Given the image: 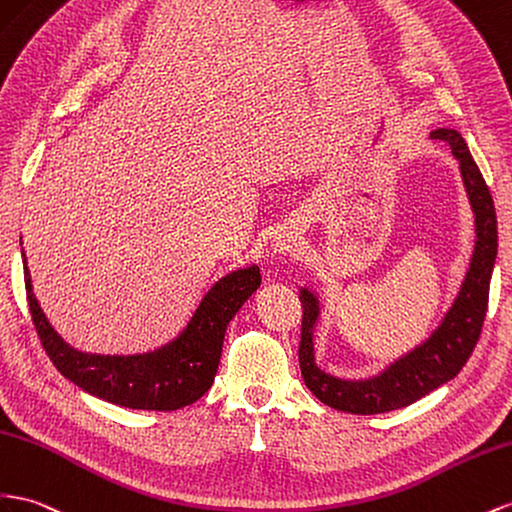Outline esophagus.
I'll return each mask as SVG.
<instances>
[{"label": "esophagus", "mask_w": 512, "mask_h": 512, "mask_svg": "<svg viewBox=\"0 0 512 512\" xmlns=\"http://www.w3.org/2000/svg\"><path fill=\"white\" fill-rule=\"evenodd\" d=\"M301 252V243L299 237L293 232H282L273 239L271 245V260L273 262H284L288 258H295Z\"/></svg>", "instance_id": "1"}]
</instances>
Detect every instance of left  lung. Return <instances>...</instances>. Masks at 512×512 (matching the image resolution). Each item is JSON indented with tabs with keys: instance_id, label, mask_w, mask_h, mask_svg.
<instances>
[{
	"instance_id": "left-lung-1",
	"label": "left lung",
	"mask_w": 512,
	"mask_h": 512,
	"mask_svg": "<svg viewBox=\"0 0 512 512\" xmlns=\"http://www.w3.org/2000/svg\"><path fill=\"white\" fill-rule=\"evenodd\" d=\"M431 135L450 144L454 159L459 161L461 178L469 206L474 213V250L465 269L463 282L450 308L441 316L437 327L416 347L385 364L377 375L364 379H344L329 375L316 364V327H319L323 303L310 286H299L303 306L299 366L308 390L338 411L355 416H375L416 403L439 385L448 383L461 372L472 355L482 323H485L489 284L497 258V219L491 191L482 178L472 153L457 129L439 127Z\"/></svg>"
}]
</instances>
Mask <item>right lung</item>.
Masks as SVG:
<instances>
[{
    "label": "right lung",
    "mask_w": 512,
    "mask_h": 512,
    "mask_svg": "<svg viewBox=\"0 0 512 512\" xmlns=\"http://www.w3.org/2000/svg\"><path fill=\"white\" fill-rule=\"evenodd\" d=\"M23 245V243H21ZM23 256L32 321L53 366L84 392L127 409L174 411L209 392L222 357L226 327L260 286L256 265L234 269L206 290L187 325L161 347L133 355H101L71 347L40 308Z\"/></svg>",
    "instance_id": "obj_1"
}]
</instances>
